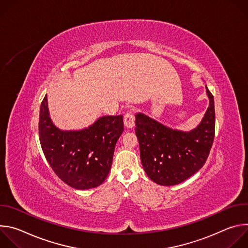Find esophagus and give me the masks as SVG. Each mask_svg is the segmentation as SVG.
<instances>
[{
  "label": "esophagus",
  "mask_w": 248,
  "mask_h": 248,
  "mask_svg": "<svg viewBox=\"0 0 248 248\" xmlns=\"http://www.w3.org/2000/svg\"><path fill=\"white\" fill-rule=\"evenodd\" d=\"M124 124L126 128H132L134 126V118L131 113H126L124 115Z\"/></svg>",
  "instance_id": "esophagus-1"
}]
</instances>
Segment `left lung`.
<instances>
[{"label": "left lung", "instance_id": "left-lung-1", "mask_svg": "<svg viewBox=\"0 0 248 248\" xmlns=\"http://www.w3.org/2000/svg\"><path fill=\"white\" fill-rule=\"evenodd\" d=\"M208 109L189 131L173 129L142 114L135 115V133L146 174L165 186L179 185L205 164L215 136L214 98L206 86Z\"/></svg>", "mask_w": 248, "mask_h": 248}]
</instances>
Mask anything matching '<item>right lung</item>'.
<instances>
[{"label":"right lung","instance_id":"1","mask_svg":"<svg viewBox=\"0 0 248 248\" xmlns=\"http://www.w3.org/2000/svg\"><path fill=\"white\" fill-rule=\"evenodd\" d=\"M123 131L122 115L101 117L79 130L60 129L50 118L47 96L42 101L39 137L43 153L55 173L75 189L94 188L104 183Z\"/></svg>","mask_w":248,"mask_h":248}]
</instances>
